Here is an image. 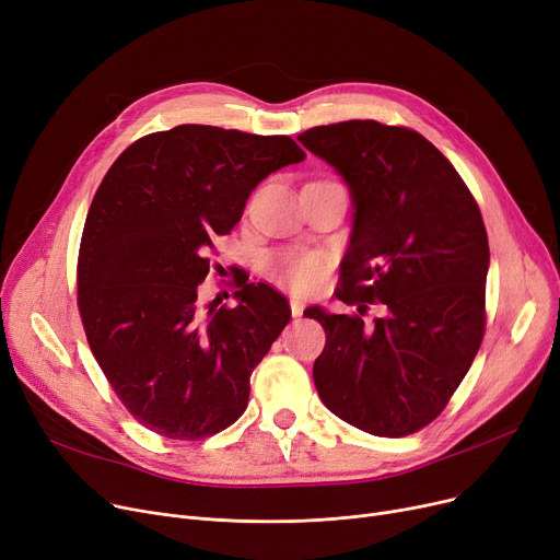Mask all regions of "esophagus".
Segmentation results:
<instances>
[{
  "mask_svg": "<svg viewBox=\"0 0 560 560\" xmlns=\"http://www.w3.org/2000/svg\"><path fill=\"white\" fill-rule=\"evenodd\" d=\"M290 313H292V317H302V313H304V302L300 300V298H290Z\"/></svg>",
  "mask_w": 560,
  "mask_h": 560,
  "instance_id": "esophagus-1",
  "label": "esophagus"
}]
</instances>
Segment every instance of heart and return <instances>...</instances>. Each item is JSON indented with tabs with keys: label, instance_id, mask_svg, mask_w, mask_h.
I'll use <instances>...</instances> for the list:
<instances>
[{
	"label": "heart",
	"instance_id": "heart-1",
	"mask_svg": "<svg viewBox=\"0 0 560 560\" xmlns=\"http://www.w3.org/2000/svg\"><path fill=\"white\" fill-rule=\"evenodd\" d=\"M268 272L279 283L298 290H311L325 272V260L306 249H281L270 256Z\"/></svg>",
	"mask_w": 560,
	"mask_h": 560
}]
</instances>
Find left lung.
<instances>
[{
    "label": "left lung",
    "instance_id": "8db88e82",
    "mask_svg": "<svg viewBox=\"0 0 560 560\" xmlns=\"http://www.w3.org/2000/svg\"><path fill=\"white\" fill-rule=\"evenodd\" d=\"M349 188L351 235L336 298L359 315L304 311L327 334L313 365L319 399L378 438L427 427L472 365L486 327L488 233L454 165L404 127L349 120L298 136Z\"/></svg>",
    "mask_w": 560,
    "mask_h": 560
}]
</instances>
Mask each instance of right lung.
Listing matches in <instances>:
<instances>
[{
    "mask_svg": "<svg viewBox=\"0 0 560 560\" xmlns=\"http://www.w3.org/2000/svg\"><path fill=\"white\" fill-rule=\"evenodd\" d=\"M304 159L288 136L182 125L136 140L106 172L81 235L79 311L110 388L144 429L201 440L245 413L249 376L290 304L243 279L235 306L206 311V249L265 176Z\"/></svg>",
    "mask_w": 560,
    "mask_h": 560,
    "instance_id": "1",
    "label": "right lung"
}]
</instances>
